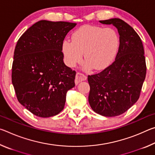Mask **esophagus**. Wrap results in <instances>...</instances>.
I'll use <instances>...</instances> for the list:
<instances>
[{"label": "esophagus", "instance_id": "34e87169", "mask_svg": "<svg viewBox=\"0 0 155 155\" xmlns=\"http://www.w3.org/2000/svg\"><path fill=\"white\" fill-rule=\"evenodd\" d=\"M87 79V77L85 74H83V73L81 72H77V75H76V78H75V83L76 85H77L78 83L81 82V81H85Z\"/></svg>", "mask_w": 155, "mask_h": 155}]
</instances>
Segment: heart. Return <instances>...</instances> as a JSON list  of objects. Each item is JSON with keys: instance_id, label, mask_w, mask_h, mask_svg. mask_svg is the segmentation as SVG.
Instances as JSON below:
<instances>
[{"instance_id": "b5f03b06", "label": "heart", "mask_w": 155, "mask_h": 155, "mask_svg": "<svg viewBox=\"0 0 155 155\" xmlns=\"http://www.w3.org/2000/svg\"><path fill=\"white\" fill-rule=\"evenodd\" d=\"M119 43L118 35L114 28L84 25L73 33L72 41H63L61 49L65 61L69 67L80 64L84 53L86 60L84 68L101 70L114 60Z\"/></svg>"}]
</instances>
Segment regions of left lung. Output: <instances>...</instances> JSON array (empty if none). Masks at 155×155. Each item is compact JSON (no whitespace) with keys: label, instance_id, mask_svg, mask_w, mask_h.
<instances>
[{"label":"left lung","instance_id":"1","mask_svg":"<svg viewBox=\"0 0 155 155\" xmlns=\"http://www.w3.org/2000/svg\"><path fill=\"white\" fill-rule=\"evenodd\" d=\"M113 25L120 35L115 61L101 72L88 75V101L97 114L106 117L122 114L140 98L146 74L142 41L135 31L119 18L100 20Z\"/></svg>","mask_w":155,"mask_h":155}]
</instances>
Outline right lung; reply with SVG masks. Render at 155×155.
Here are the masks:
<instances>
[{
  "label": "right lung",
  "instance_id": "1",
  "mask_svg": "<svg viewBox=\"0 0 155 155\" xmlns=\"http://www.w3.org/2000/svg\"><path fill=\"white\" fill-rule=\"evenodd\" d=\"M76 23L40 20L22 34L15 46L12 81L19 103L33 114L54 116L64 108L76 72L64 63L61 46Z\"/></svg>",
  "mask_w": 155,
  "mask_h": 155
}]
</instances>
